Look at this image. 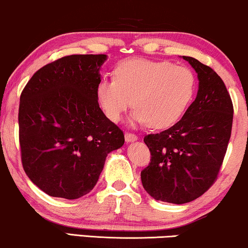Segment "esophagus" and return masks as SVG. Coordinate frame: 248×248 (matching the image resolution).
I'll use <instances>...</instances> for the list:
<instances>
[{"instance_id": "obj_1", "label": "esophagus", "mask_w": 248, "mask_h": 248, "mask_svg": "<svg viewBox=\"0 0 248 248\" xmlns=\"http://www.w3.org/2000/svg\"><path fill=\"white\" fill-rule=\"evenodd\" d=\"M138 140V137L133 133H125V141L127 142H134Z\"/></svg>"}]
</instances>
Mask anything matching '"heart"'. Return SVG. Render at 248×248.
<instances>
[{
  "mask_svg": "<svg viewBox=\"0 0 248 248\" xmlns=\"http://www.w3.org/2000/svg\"><path fill=\"white\" fill-rule=\"evenodd\" d=\"M195 77L184 65L168 61L131 59L122 62L114 78H103L96 93L108 120L117 123L132 103L131 125L166 128L184 113L194 93Z\"/></svg>",
  "mask_w": 248,
  "mask_h": 248,
  "instance_id": "1",
  "label": "heart"
}]
</instances>
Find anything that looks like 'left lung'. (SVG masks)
Wrapping results in <instances>:
<instances>
[{
  "label": "left lung",
  "instance_id": "8db88e82",
  "mask_svg": "<svg viewBox=\"0 0 248 248\" xmlns=\"http://www.w3.org/2000/svg\"><path fill=\"white\" fill-rule=\"evenodd\" d=\"M183 59L198 74V94L181 121L144 138L151 162L141 171L148 194L174 204L198 199L216 181L232 134L233 113L221 78L196 59Z\"/></svg>",
  "mask_w": 248,
  "mask_h": 248
}]
</instances>
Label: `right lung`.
Wrapping results in <instances>:
<instances>
[{"mask_svg": "<svg viewBox=\"0 0 248 248\" xmlns=\"http://www.w3.org/2000/svg\"><path fill=\"white\" fill-rule=\"evenodd\" d=\"M107 55L64 56L31 77L20 97L22 166L33 184L54 198L76 200L97 184L106 157L124 134L97 100Z\"/></svg>", "mask_w": 248, "mask_h": 248, "instance_id": "1", "label": "right lung"}]
</instances>
